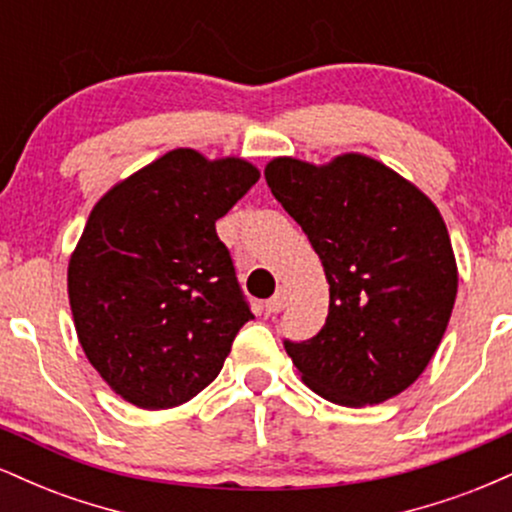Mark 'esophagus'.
<instances>
[{"label": "esophagus", "mask_w": 512, "mask_h": 512, "mask_svg": "<svg viewBox=\"0 0 512 512\" xmlns=\"http://www.w3.org/2000/svg\"><path fill=\"white\" fill-rule=\"evenodd\" d=\"M264 308L269 310V313H281V310L286 308V291L284 289H279L274 293L272 298H269L267 303H264Z\"/></svg>", "instance_id": "1"}]
</instances>
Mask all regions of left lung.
<instances>
[{"mask_svg": "<svg viewBox=\"0 0 512 512\" xmlns=\"http://www.w3.org/2000/svg\"><path fill=\"white\" fill-rule=\"evenodd\" d=\"M269 190L325 267L330 313L313 339H284L305 385L342 407L399 395L436 354L457 296V264L436 204L361 154L330 166L274 158Z\"/></svg>", "mask_w": 512, "mask_h": 512, "instance_id": "obj_1", "label": "left lung"}]
</instances>
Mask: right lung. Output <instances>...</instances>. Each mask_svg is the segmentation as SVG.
<instances>
[{
	"label": "right lung",
	"instance_id": "add662e5",
	"mask_svg": "<svg viewBox=\"0 0 512 512\" xmlns=\"http://www.w3.org/2000/svg\"><path fill=\"white\" fill-rule=\"evenodd\" d=\"M257 180L243 158L175 149L93 207L69 260V305L86 358L127 402L192 399L255 317L216 221Z\"/></svg>",
	"mask_w": 512,
	"mask_h": 512
}]
</instances>
